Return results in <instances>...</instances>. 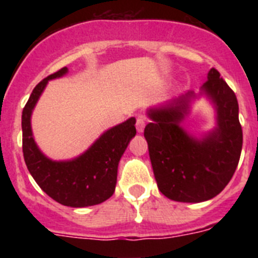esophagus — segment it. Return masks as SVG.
<instances>
[{
    "instance_id": "obj_1",
    "label": "esophagus",
    "mask_w": 258,
    "mask_h": 258,
    "mask_svg": "<svg viewBox=\"0 0 258 258\" xmlns=\"http://www.w3.org/2000/svg\"><path fill=\"white\" fill-rule=\"evenodd\" d=\"M147 124V118L145 116H140V117L137 118V122H136V126H137V131L138 133H142L145 131V126Z\"/></svg>"
}]
</instances>
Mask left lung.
Segmentation results:
<instances>
[{
    "instance_id": "left-lung-1",
    "label": "left lung",
    "mask_w": 258,
    "mask_h": 258,
    "mask_svg": "<svg viewBox=\"0 0 258 258\" xmlns=\"http://www.w3.org/2000/svg\"><path fill=\"white\" fill-rule=\"evenodd\" d=\"M220 76L212 68L202 86L217 108V127L204 140H195L179 126L192 93L149 111L152 122L145 127V138L152 169L157 187L170 200L200 203L212 199L235 173L243 146L238 99Z\"/></svg>"
}]
</instances>
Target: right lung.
<instances>
[{"label":"right lung","instance_id":"obj_1","mask_svg":"<svg viewBox=\"0 0 258 258\" xmlns=\"http://www.w3.org/2000/svg\"><path fill=\"white\" fill-rule=\"evenodd\" d=\"M67 72L63 67L33 89L23 108V156L33 179L51 199L72 208L95 206L115 192L117 165L131 140L136 136V118L111 127L81 156L70 161H52L36 146L32 137L31 115L47 81Z\"/></svg>","mask_w":258,"mask_h":258}]
</instances>
